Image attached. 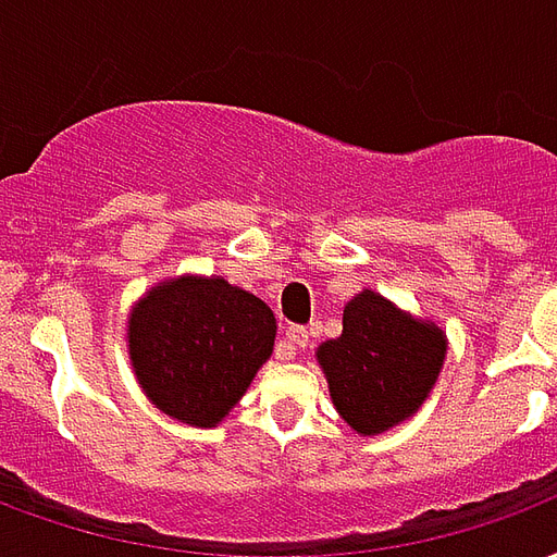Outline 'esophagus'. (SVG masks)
Returning a JSON list of instances; mask_svg holds the SVG:
<instances>
[{
    "label": "esophagus",
    "mask_w": 557,
    "mask_h": 557,
    "mask_svg": "<svg viewBox=\"0 0 557 557\" xmlns=\"http://www.w3.org/2000/svg\"><path fill=\"white\" fill-rule=\"evenodd\" d=\"M307 345H310V333H307V327L292 324L289 331H286V336L277 342V357L280 360H292V357L298 351H304Z\"/></svg>",
    "instance_id": "obj_1"
}]
</instances>
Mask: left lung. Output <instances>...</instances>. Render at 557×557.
<instances>
[{"instance_id": "obj_1", "label": "left lung", "mask_w": 557, "mask_h": 557, "mask_svg": "<svg viewBox=\"0 0 557 557\" xmlns=\"http://www.w3.org/2000/svg\"><path fill=\"white\" fill-rule=\"evenodd\" d=\"M446 360L440 327L362 292L342 312V336L324 342L319 362L333 405L357 434H383L413 416Z\"/></svg>"}]
</instances>
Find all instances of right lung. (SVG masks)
Listing matches in <instances>:
<instances>
[{"label":"right lung","instance_id":"add662e5","mask_svg":"<svg viewBox=\"0 0 557 557\" xmlns=\"http://www.w3.org/2000/svg\"><path fill=\"white\" fill-rule=\"evenodd\" d=\"M274 333V312L257 295L221 277H183L132 310V366L159 410L212 428L268 360Z\"/></svg>","mask_w":557,"mask_h":557}]
</instances>
